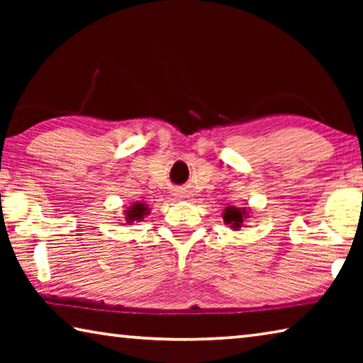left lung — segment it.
Here are the masks:
<instances>
[{"mask_svg":"<svg viewBox=\"0 0 363 363\" xmlns=\"http://www.w3.org/2000/svg\"><path fill=\"white\" fill-rule=\"evenodd\" d=\"M250 216L248 208H237V206H227L223 218L227 225H230L233 230H238L243 224V220Z\"/></svg>","mask_w":363,"mask_h":363,"instance_id":"obj_1","label":"left lung"}]
</instances>
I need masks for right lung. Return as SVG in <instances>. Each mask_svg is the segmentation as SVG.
I'll return each mask as SVG.
<instances>
[{
  "label": "right lung",
  "mask_w": 363,
  "mask_h": 363,
  "mask_svg": "<svg viewBox=\"0 0 363 363\" xmlns=\"http://www.w3.org/2000/svg\"><path fill=\"white\" fill-rule=\"evenodd\" d=\"M147 214H149V208H147V205L134 201L130 208L125 210V220L126 224H133L134 220H143Z\"/></svg>",
  "instance_id": "1"
}]
</instances>
